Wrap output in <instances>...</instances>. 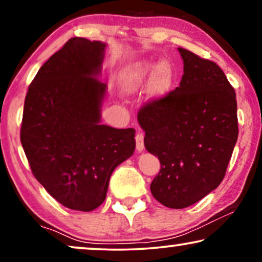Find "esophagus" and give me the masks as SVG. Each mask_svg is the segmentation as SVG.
Returning <instances> with one entry per match:
<instances>
[{
  "instance_id": "1",
  "label": "esophagus",
  "mask_w": 262,
  "mask_h": 262,
  "mask_svg": "<svg viewBox=\"0 0 262 262\" xmlns=\"http://www.w3.org/2000/svg\"><path fill=\"white\" fill-rule=\"evenodd\" d=\"M136 149L138 152H142L144 150V135L143 134L136 135Z\"/></svg>"
}]
</instances>
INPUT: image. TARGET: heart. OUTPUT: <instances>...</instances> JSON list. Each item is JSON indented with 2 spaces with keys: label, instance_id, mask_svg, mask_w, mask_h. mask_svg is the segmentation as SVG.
<instances>
[{
  "label": "heart",
  "instance_id": "b5f03b06",
  "mask_svg": "<svg viewBox=\"0 0 262 262\" xmlns=\"http://www.w3.org/2000/svg\"><path fill=\"white\" fill-rule=\"evenodd\" d=\"M148 81L150 99L160 100L168 95L174 82V70L170 63L167 59H160L152 66L149 60H138L121 73L120 87L127 94H134Z\"/></svg>",
  "mask_w": 262,
  "mask_h": 262
}]
</instances>
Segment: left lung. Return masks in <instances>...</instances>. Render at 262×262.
I'll list each match as a JSON object with an SVG mask.
<instances>
[{
  "label": "left lung",
  "mask_w": 262,
  "mask_h": 262,
  "mask_svg": "<svg viewBox=\"0 0 262 262\" xmlns=\"http://www.w3.org/2000/svg\"><path fill=\"white\" fill-rule=\"evenodd\" d=\"M178 51L180 85L138 113L145 149L161 162L150 191L170 209L191 206L220 186L238 137L236 94L225 74L188 50Z\"/></svg>",
  "instance_id": "left-lung-1"
}]
</instances>
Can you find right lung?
Returning a JSON list of instances; mask_svg holds the SVG:
<instances>
[{"instance_id": "right-lung-1", "label": "right lung", "mask_w": 262, "mask_h": 262, "mask_svg": "<svg viewBox=\"0 0 262 262\" xmlns=\"http://www.w3.org/2000/svg\"><path fill=\"white\" fill-rule=\"evenodd\" d=\"M107 44L71 38L46 60L25 99L21 144L35 179L63 206L93 211L113 170L134 155V128L101 123Z\"/></svg>"}]
</instances>
